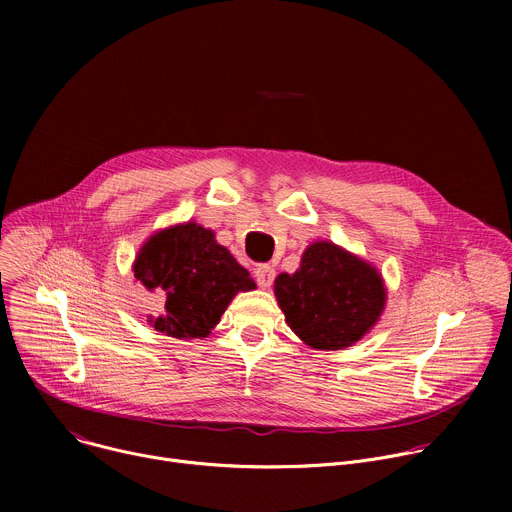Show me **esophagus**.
Here are the masks:
<instances>
[{"label":"esophagus","mask_w":512,"mask_h":512,"mask_svg":"<svg viewBox=\"0 0 512 512\" xmlns=\"http://www.w3.org/2000/svg\"><path fill=\"white\" fill-rule=\"evenodd\" d=\"M255 279H257V283H259V287H269L271 283H273V279H275V269L271 267V265H259L257 269H255Z\"/></svg>","instance_id":"1"}]
</instances>
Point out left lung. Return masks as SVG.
I'll return each instance as SVG.
<instances>
[{
  "label": "left lung",
  "mask_w": 512,
  "mask_h": 512,
  "mask_svg": "<svg viewBox=\"0 0 512 512\" xmlns=\"http://www.w3.org/2000/svg\"><path fill=\"white\" fill-rule=\"evenodd\" d=\"M275 298L287 326L308 346L342 350L381 318L385 281L371 263L330 241L312 243L296 273H279Z\"/></svg>",
  "instance_id": "1"
}]
</instances>
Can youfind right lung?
I'll use <instances>...</instances> for the list:
<instances>
[{
    "label": "right lung",
    "instance_id": "1",
    "mask_svg": "<svg viewBox=\"0 0 512 512\" xmlns=\"http://www.w3.org/2000/svg\"><path fill=\"white\" fill-rule=\"evenodd\" d=\"M133 273L164 302L162 314L150 316V326L180 340L206 338L239 291L257 287L229 249L214 241V233L192 221L145 241Z\"/></svg>",
    "mask_w": 512,
    "mask_h": 512
}]
</instances>
